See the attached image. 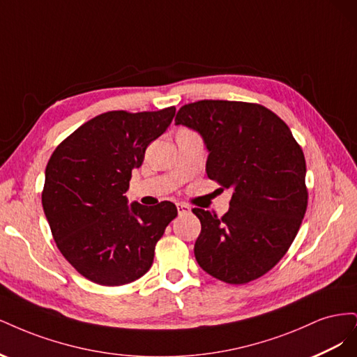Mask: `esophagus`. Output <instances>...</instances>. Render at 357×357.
<instances>
[{"instance_id": "obj_1", "label": "esophagus", "mask_w": 357, "mask_h": 357, "mask_svg": "<svg viewBox=\"0 0 357 357\" xmlns=\"http://www.w3.org/2000/svg\"><path fill=\"white\" fill-rule=\"evenodd\" d=\"M177 211H178V214H186V213H190V207L186 204L178 202L177 204Z\"/></svg>"}]
</instances>
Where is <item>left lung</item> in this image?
Segmentation results:
<instances>
[{
	"label": "left lung",
	"mask_w": 357,
	"mask_h": 357,
	"mask_svg": "<svg viewBox=\"0 0 357 357\" xmlns=\"http://www.w3.org/2000/svg\"><path fill=\"white\" fill-rule=\"evenodd\" d=\"M176 125L202 137L208 178L232 189L223 218L192 210L201 222L197 262L229 284L262 277L286 255L304 219L308 192L302 149L282 119L259 104H186Z\"/></svg>",
	"instance_id": "8db88e82"
}]
</instances>
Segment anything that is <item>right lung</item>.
Segmentation results:
<instances>
[{
    "label": "right lung",
    "instance_id": "1",
    "mask_svg": "<svg viewBox=\"0 0 357 357\" xmlns=\"http://www.w3.org/2000/svg\"><path fill=\"white\" fill-rule=\"evenodd\" d=\"M176 107L109 112L63 139L46 167L41 202L59 252L91 282L122 286L143 277L176 205H128L132 169L171 125Z\"/></svg>",
    "mask_w": 357,
    "mask_h": 357
}]
</instances>
